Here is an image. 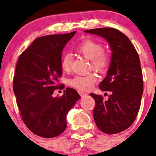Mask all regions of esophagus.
<instances>
[{"label": "esophagus", "mask_w": 156, "mask_h": 156, "mask_svg": "<svg viewBox=\"0 0 156 156\" xmlns=\"http://www.w3.org/2000/svg\"><path fill=\"white\" fill-rule=\"evenodd\" d=\"M78 94H80V96H81V97H86L88 95L87 94H86V93L84 92H82V91H78Z\"/></svg>", "instance_id": "1"}]
</instances>
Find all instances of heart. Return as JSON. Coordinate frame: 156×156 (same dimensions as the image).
I'll return each mask as SVG.
<instances>
[{
	"label": "heart",
	"mask_w": 156,
	"mask_h": 156,
	"mask_svg": "<svg viewBox=\"0 0 156 156\" xmlns=\"http://www.w3.org/2000/svg\"><path fill=\"white\" fill-rule=\"evenodd\" d=\"M77 51L84 57L91 61V65L94 69L100 72H104L109 63V56L107 52L103 50V46L98 42L92 40H85L77 47ZM72 56L65 53L61 59V68L64 72H68L70 69ZM97 81V75L89 73L85 75H75L69 81V85L79 90H88L92 87Z\"/></svg>",
	"instance_id": "1"
}]
</instances>
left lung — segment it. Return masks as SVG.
<instances>
[{
  "label": "left lung",
  "mask_w": 156,
  "mask_h": 156,
  "mask_svg": "<svg viewBox=\"0 0 156 156\" xmlns=\"http://www.w3.org/2000/svg\"><path fill=\"white\" fill-rule=\"evenodd\" d=\"M84 32L97 34L107 41L112 50L111 62L100 89L111 91L108 100L94 94V118L103 133L115 134L128 128L134 122L140 106L144 81L139 55L130 39L119 30L99 28Z\"/></svg>",
  "instance_id": "1"
}]
</instances>
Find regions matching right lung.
I'll use <instances>...</instances> for the list:
<instances>
[{
    "mask_svg": "<svg viewBox=\"0 0 156 156\" xmlns=\"http://www.w3.org/2000/svg\"><path fill=\"white\" fill-rule=\"evenodd\" d=\"M76 31L37 37L17 61L13 92L23 122L34 134L44 138L59 136L67 126L66 115L81 98L67 87L61 97H53L62 75V52Z\"/></svg>",
    "mask_w": 156,
    "mask_h": 156,
    "instance_id": "right-lung-1",
    "label": "right lung"
}]
</instances>
